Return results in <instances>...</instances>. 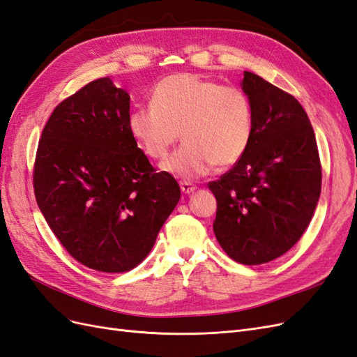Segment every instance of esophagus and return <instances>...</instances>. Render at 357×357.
<instances>
[{
    "instance_id": "1",
    "label": "esophagus",
    "mask_w": 357,
    "mask_h": 357,
    "mask_svg": "<svg viewBox=\"0 0 357 357\" xmlns=\"http://www.w3.org/2000/svg\"><path fill=\"white\" fill-rule=\"evenodd\" d=\"M180 189H181V192L183 193H186V195H189V193H192V192H195V189H197V186L193 185V183H190V181H180Z\"/></svg>"
}]
</instances>
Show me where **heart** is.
<instances>
[{
    "instance_id": "1",
    "label": "heart",
    "mask_w": 357,
    "mask_h": 357,
    "mask_svg": "<svg viewBox=\"0 0 357 357\" xmlns=\"http://www.w3.org/2000/svg\"><path fill=\"white\" fill-rule=\"evenodd\" d=\"M150 104L129 114V132L146 156L159 160L181 131L185 143L162 164L172 176L190 180L214 165L232 167L253 139V104L238 86L193 73L171 74L153 86Z\"/></svg>"
}]
</instances>
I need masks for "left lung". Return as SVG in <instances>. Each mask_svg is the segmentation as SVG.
<instances>
[{
  "instance_id": "left-lung-1",
  "label": "left lung",
  "mask_w": 357,
  "mask_h": 357,
  "mask_svg": "<svg viewBox=\"0 0 357 357\" xmlns=\"http://www.w3.org/2000/svg\"><path fill=\"white\" fill-rule=\"evenodd\" d=\"M255 132L245 155L210 181L218 199L213 223L235 262L261 265L284 255L305 232L321 190V165L310 119L295 96L244 73Z\"/></svg>"
}]
</instances>
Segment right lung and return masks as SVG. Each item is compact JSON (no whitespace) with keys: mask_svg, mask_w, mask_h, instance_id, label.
Here are the masks:
<instances>
[{"mask_svg":"<svg viewBox=\"0 0 357 357\" xmlns=\"http://www.w3.org/2000/svg\"><path fill=\"white\" fill-rule=\"evenodd\" d=\"M129 95L109 77L55 107L34 162V193L63 248L84 266L125 273L152 250L180 199L128 128Z\"/></svg>","mask_w":357,"mask_h":357,"instance_id":"add662e5","label":"right lung"}]
</instances>
